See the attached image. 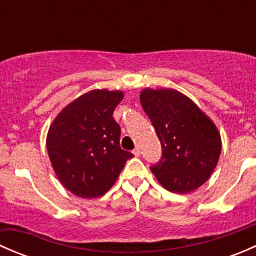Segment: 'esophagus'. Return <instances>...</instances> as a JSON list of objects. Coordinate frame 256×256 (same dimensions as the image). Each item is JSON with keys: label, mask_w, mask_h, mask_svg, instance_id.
<instances>
[{"label": "esophagus", "mask_w": 256, "mask_h": 256, "mask_svg": "<svg viewBox=\"0 0 256 256\" xmlns=\"http://www.w3.org/2000/svg\"><path fill=\"white\" fill-rule=\"evenodd\" d=\"M132 154H135L136 157H138V156H140V148H138V147H136V148L132 151Z\"/></svg>", "instance_id": "esophagus-1"}]
</instances>
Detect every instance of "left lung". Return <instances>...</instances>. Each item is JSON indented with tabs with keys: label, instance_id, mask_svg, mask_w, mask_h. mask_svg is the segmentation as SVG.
I'll return each mask as SVG.
<instances>
[{
	"label": "left lung",
	"instance_id": "obj_1",
	"mask_svg": "<svg viewBox=\"0 0 256 256\" xmlns=\"http://www.w3.org/2000/svg\"><path fill=\"white\" fill-rule=\"evenodd\" d=\"M144 112L162 146L158 164L151 166L167 190L188 193L207 182L218 164L222 140L218 128L190 98L174 89H144Z\"/></svg>",
	"mask_w": 256,
	"mask_h": 256
}]
</instances>
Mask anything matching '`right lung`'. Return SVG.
Returning <instances> with one entry per match:
<instances>
[{
    "label": "right lung",
    "instance_id": "add662e5",
    "mask_svg": "<svg viewBox=\"0 0 256 256\" xmlns=\"http://www.w3.org/2000/svg\"><path fill=\"white\" fill-rule=\"evenodd\" d=\"M118 90H92L66 105L47 135V151L62 184L82 198L102 197L112 187L131 152L120 147L121 128L112 112Z\"/></svg>",
    "mask_w": 256,
    "mask_h": 256
}]
</instances>
